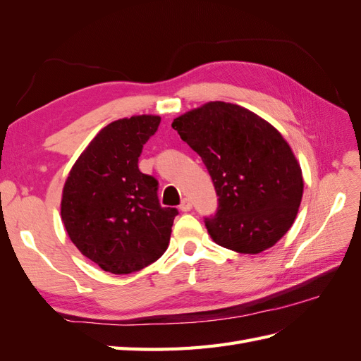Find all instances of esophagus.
I'll return each instance as SVG.
<instances>
[{
	"mask_svg": "<svg viewBox=\"0 0 361 361\" xmlns=\"http://www.w3.org/2000/svg\"><path fill=\"white\" fill-rule=\"evenodd\" d=\"M179 207H180V211H183V212H188V211H191L192 203H191V200H190V199H183Z\"/></svg>",
	"mask_w": 361,
	"mask_h": 361,
	"instance_id": "1",
	"label": "esophagus"
}]
</instances>
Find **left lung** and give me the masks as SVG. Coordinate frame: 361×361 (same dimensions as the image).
<instances>
[{
	"label": "left lung",
	"mask_w": 361,
	"mask_h": 361,
	"mask_svg": "<svg viewBox=\"0 0 361 361\" xmlns=\"http://www.w3.org/2000/svg\"><path fill=\"white\" fill-rule=\"evenodd\" d=\"M171 126L212 178L218 211L204 221L212 241L243 255L277 244L297 218L304 191L285 137L256 113L221 101L187 111Z\"/></svg>",
	"instance_id": "8db88e82"
}]
</instances>
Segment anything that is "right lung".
Masks as SVG:
<instances>
[{
  "label": "right lung",
  "mask_w": 361,
  "mask_h": 361,
  "mask_svg": "<svg viewBox=\"0 0 361 361\" xmlns=\"http://www.w3.org/2000/svg\"><path fill=\"white\" fill-rule=\"evenodd\" d=\"M161 117L140 114L102 128L72 166L61 194V221L81 255L106 272L130 274L169 247L178 211L162 207L158 182L138 157Z\"/></svg>",
  "instance_id": "right-lung-1"
}]
</instances>
